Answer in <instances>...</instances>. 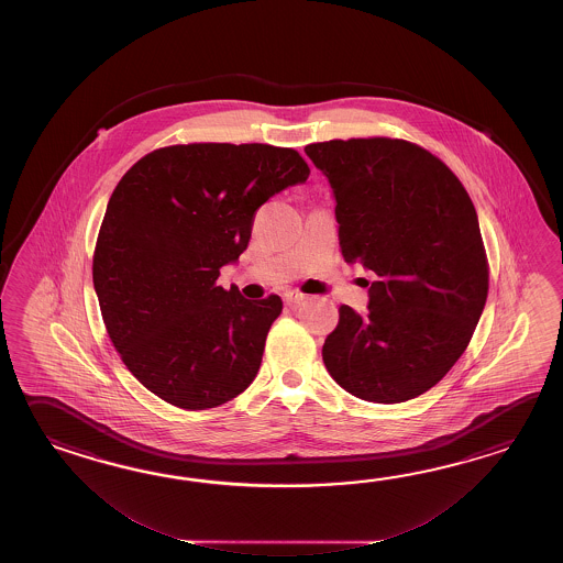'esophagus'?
<instances>
[{"mask_svg": "<svg viewBox=\"0 0 563 563\" xmlns=\"http://www.w3.org/2000/svg\"><path fill=\"white\" fill-rule=\"evenodd\" d=\"M306 298H308V296H306V294H301L299 289H286V291H284V301L289 303V306L301 303Z\"/></svg>", "mask_w": 563, "mask_h": 563, "instance_id": "esophagus-1", "label": "esophagus"}]
</instances>
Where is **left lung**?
<instances>
[{
    "label": "left lung",
    "mask_w": 563,
    "mask_h": 563,
    "mask_svg": "<svg viewBox=\"0 0 563 563\" xmlns=\"http://www.w3.org/2000/svg\"><path fill=\"white\" fill-rule=\"evenodd\" d=\"M303 151L334 191L344 260L378 276L366 313L340 308L323 364L362 400L417 398L455 366L487 301L489 269L473 201L453 170L419 144L376 136Z\"/></svg>",
    "instance_id": "left-lung-1"
}]
</instances>
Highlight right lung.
Listing matches in <instances>:
<instances>
[{"label": "right lung", "mask_w": 563, "mask_h": 563, "mask_svg": "<svg viewBox=\"0 0 563 563\" xmlns=\"http://www.w3.org/2000/svg\"><path fill=\"white\" fill-rule=\"evenodd\" d=\"M308 175L294 148L195 143L153 151L120 179L92 279L112 344L153 395L205 410L253 383L284 303L217 277L247 250L255 211Z\"/></svg>", "instance_id": "right-lung-1"}]
</instances>
